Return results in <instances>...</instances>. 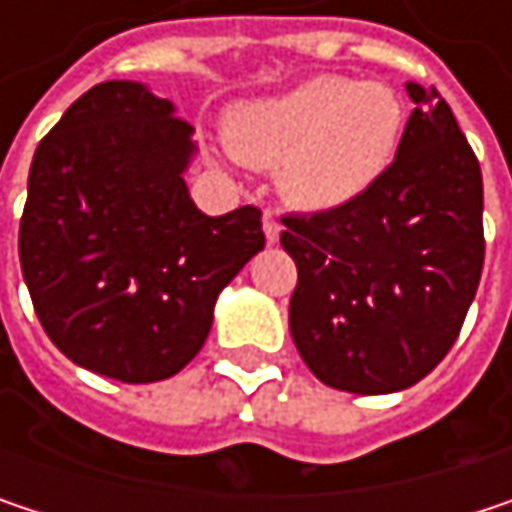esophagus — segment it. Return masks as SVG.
Here are the masks:
<instances>
[{"instance_id":"esophagus-1","label":"esophagus","mask_w":512,"mask_h":512,"mask_svg":"<svg viewBox=\"0 0 512 512\" xmlns=\"http://www.w3.org/2000/svg\"><path fill=\"white\" fill-rule=\"evenodd\" d=\"M263 234H266V243H278V237H281V222L272 210L263 213Z\"/></svg>"}]
</instances>
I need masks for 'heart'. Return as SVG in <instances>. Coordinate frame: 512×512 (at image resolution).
Instances as JSON below:
<instances>
[{"instance_id":"obj_1","label":"heart","mask_w":512,"mask_h":512,"mask_svg":"<svg viewBox=\"0 0 512 512\" xmlns=\"http://www.w3.org/2000/svg\"><path fill=\"white\" fill-rule=\"evenodd\" d=\"M403 106L382 85L314 76L252 100L231 115V148L255 165H278L284 195L332 210L364 195L391 165Z\"/></svg>"}]
</instances>
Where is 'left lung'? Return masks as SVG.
<instances>
[{
  "label": "left lung",
  "mask_w": 512,
  "mask_h": 512,
  "mask_svg": "<svg viewBox=\"0 0 512 512\" xmlns=\"http://www.w3.org/2000/svg\"><path fill=\"white\" fill-rule=\"evenodd\" d=\"M415 109L388 171L356 201L284 216L296 260L290 335L329 388L391 394L451 353L483 272V177L436 88Z\"/></svg>",
  "instance_id": "obj_1"
}]
</instances>
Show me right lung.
Returning a JSON list of instances; mask_svg holds the SVG:
<instances>
[{"mask_svg": "<svg viewBox=\"0 0 512 512\" xmlns=\"http://www.w3.org/2000/svg\"><path fill=\"white\" fill-rule=\"evenodd\" d=\"M192 127L139 82H100L41 139L20 219L35 314L73 364L159 382L204 347L222 287L263 249L260 210L204 216Z\"/></svg>", "mask_w": 512, "mask_h": 512, "instance_id": "1", "label": "right lung"}]
</instances>
